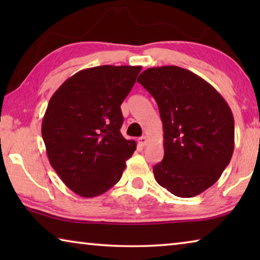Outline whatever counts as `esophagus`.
Here are the masks:
<instances>
[{
	"instance_id": "34e87169",
	"label": "esophagus",
	"mask_w": 260,
	"mask_h": 260,
	"mask_svg": "<svg viewBox=\"0 0 260 260\" xmlns=\"http://www.w3.org/2000/svg\"><path fill=\"white\" fill-rule=\"evenodd\" d=\"M138 142H139L140 146H142V147H143V146H147L148 138H147V136H141V138H139Z\"/></svg>"
}]
</instances>
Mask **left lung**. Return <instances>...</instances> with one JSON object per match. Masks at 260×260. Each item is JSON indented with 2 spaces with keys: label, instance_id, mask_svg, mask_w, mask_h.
<instances>
[{
  "label": "left lung",
  "instance_id": "left-lung-1",
  "mask_svg": "<svg viewBox=\"0 0 260 260\" xmlns=\"http://www.w3.org/2000/svg\"><path fill=\"white\" fill-rule=\"evenodd\" d=\"M156 100L164 132V158L156 181L178 197L200 195L218 181L234 151V117L225 99L186 69L160 67L140 74Z\"/></svg>",
  "mask_w": 260,
  "mask_h": 260
}]
</instances>
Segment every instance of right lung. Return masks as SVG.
I'll return each mask as SVG.
<instances>
[{"label": "right lung", "mask_w": 260, "mask_h": 260, "mask_svg": "<svg viewBox=\"0 0 260 260\" xmlns=\"http://www.w3.org/2000/svg\"><path fill=\"white\" fill-rule=\"evenodd\" d=\"M141 67L102 65L64 81L48 103L42 139L52 169L72 191L90 199L119 181L136 143L120 133V105Z\"/></svg>", "instance_id": "right-lung-1"}]
</instances>
